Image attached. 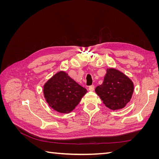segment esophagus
I'll use <instances>...</instances> for the list:
<instances>
[{"label": "esophagus", "mask_w": 159, "mask_h": 159, "mask_svg": "<svg viewBox=\"0 0 159 159\" xmlns=\"http://www.w3.org/2000/svg\"><path fill=\"white\" fill-rule=\"evenodd\" d=\"M89 91H93V90H94V89H95V86L93 85H90V86H89Z\"/></svg>", "instance_id": "1"}]
</instances>
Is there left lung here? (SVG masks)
Returning <instances> with one entry per match:
<instances>
[{"label": "left lung", "mask_w": 159, "mask_h": 159, "mask_svg": "<svg viewBox=\"0 0 159 159\" xmlns=\"http://www.w3.org/2000/svg\"><path fill=\"white\" fill-rule=\"evenodd\" d=\"M134 90L132 81L122 72L113 68L107 70L102 85L95 88L105 106L112 110L122 109L131 99Z\"/></svg>", "instance_id": "8db88e82"}]
</instances>
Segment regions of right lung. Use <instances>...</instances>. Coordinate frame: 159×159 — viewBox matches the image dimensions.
Instances as JSON below:
<instances>
[{"instance_id":"add662e5","label":"right lung","mask_w":159,"mask_h":159,"mask_svg":"<svg viewBox=\"0 0 159 159\" xmlns=\"http://www.w3.org/2000/svg\"><path fill=\"white\" fill-rule=\"evenodd\" d=\"M87 89L81 87L64 71H60L44 86L47 103L55 111L68 113L78 105Z\"/></svg>"}]
</instances>
